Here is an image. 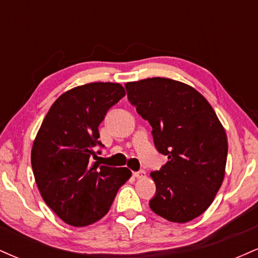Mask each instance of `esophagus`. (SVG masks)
<instances>
[{"label":"esophagus","mask_w":258,"mask_h":258,"mask_svg":"<svg viewBox=\"0 0 258 258\" xmlns=\"http://www.w3.org/2000/svg\"><path fill=\"white\" fill-rule=\"evenodd\" d=\"M133 176H135L136 178H143V177L146 176V171H144V170L136 171V172H133Z\"/></svg>","instance_id":"1"}]
</instances>
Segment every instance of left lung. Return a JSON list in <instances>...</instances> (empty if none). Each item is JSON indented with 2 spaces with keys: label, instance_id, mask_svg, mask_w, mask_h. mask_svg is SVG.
<instances>
[{
  "label": "left lung",
  "instance_id": "1",
  "mask_svg": "<svg viewBox=\"0 0 258 258\" xmlns=\"http://www.w3.org/2000/svg\"><path fill=\"white\" fill-rule=\"evenodd\" d=\"M127 98L152 126L156 150L167 156L150 173L156 191L150 209L165 220L185 223L206 211L226 170V131L210 103L190 86L165 78L125 85Z\"/></svg>",
  "mask_w": 258,
  "mask_h": 258
}]
</instances>
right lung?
<instances>
[{
	"label": "right lung",
	"mask_w": 258,
	"mask_h": 258,
	"mask_svg": "<svg viewBox=\"0 0 258 258\" xmlns=\"http://www.w3.org/2000/svg\"><path fill=\"white\" fill-rule=\"evenodd\" d=\"M126 94L120 84L93 82L65 92L53 103L31 150L35 180L44 203L65 223L85 227L108 214L131 177L127 167L91 162L104 146L99 123Z\"/></svg>",
	"instance_id": "1"
}]
</instances>
